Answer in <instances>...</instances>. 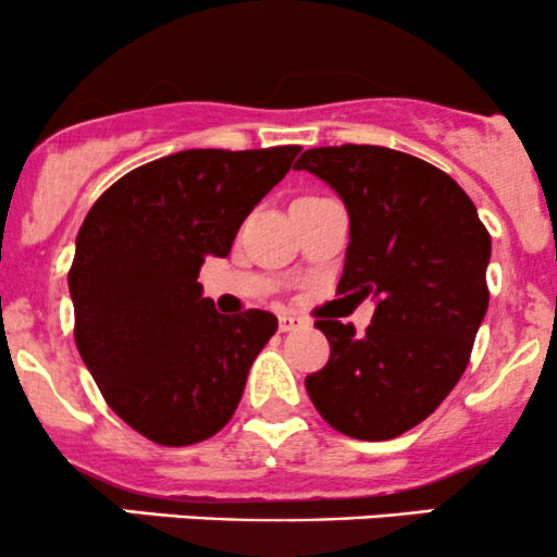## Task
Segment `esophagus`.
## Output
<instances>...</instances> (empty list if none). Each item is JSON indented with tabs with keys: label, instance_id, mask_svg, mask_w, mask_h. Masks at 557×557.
<instances>
[{
	"label": "esophagus",
	"instance_id": "1",
	"mask_svg": "<svg viewBox=\"0 0 557 557\" xmlns=\"http://www.w3.org/2000/svg\"><path fill=\"white\" fill-rule=\"evenodd\" d=\"M306 327V319H300L296 314H280V332H293Z\"/></svg>",
	"mask_w": 557,
	"mask_h": 557
}]
</instances>
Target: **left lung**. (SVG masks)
<instances>
[{"instance_id":"left-lung-1","label":"left lung","mask_w":557,"mask_h":557,"mask_svg":"<svg viewBox=\"0 0 557 557\" xmlns=\"http://www.w3.org/2000/svg\"><path fill=\"white\" fill-rule=\"evenodd\" d=\"M350 216L337 293L376 298L367 335L317 319L327 367L306 376L322 419L354 440L421 424L466 372L487 314L490 233L463 188L424 159L385 146H319L298 159Z\"/></svg>"}]
</instances>
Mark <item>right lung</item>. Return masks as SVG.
Masks as SVG:
<instances>
[{"label":"right lung","instance_id":"1","mask_svg":"<svg viewBox=\"0 0 557 557\" xmlns=\"http://www.w3.org/2000/svg\"><path fill=\"white\" fill-rule=\"evenodd\" d=\"M298 151H177L120 177L83 220L67 274L75 345L107 406L151 443L196 445L233 419L277 317L220 314L198 270L227 257Z\"/></svg>","mask_w":557,"mask_h":557}]
</instances>
